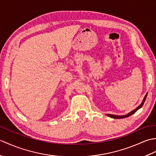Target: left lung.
Listing matches in <instances>:
<instances>
[{
  "mask_svg": "<svg viewBox=\"0 0 156 156\" xmlns=\"http://www.w3.org/2000/svg\"><path fill=\"white\" fill-rule=\"evenodd\" d=\"M146 97H147V94H146V95L145 96V97H144V98L143 102H142V103H141L140 106H139V107H137V108L134 109V110H133V111L130 112H129V113H128L127 115H122V116H118V115H115L107 114V116H108V117H111V118H113V119H123V118L128 117H129V116H131V115H132L133 114H134L135 112L138 110V109H140V108L142 107V106L144 105V102H145V99H146Z\"/></svg>",
  "mask_w": 156,
  "mask_h": 156,
  "instance_id": "8db88e82",
  "label": "left lung"
}]
</instances>
